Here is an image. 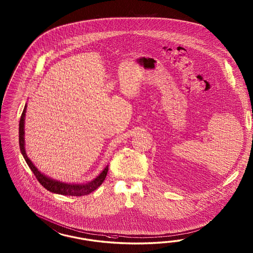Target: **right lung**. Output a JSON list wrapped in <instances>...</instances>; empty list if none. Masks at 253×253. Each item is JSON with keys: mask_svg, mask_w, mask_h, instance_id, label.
I'll use <instances>...</instances> for the list:
<instances>
[{"mask_svg": "<svg viewBox=\"0 0 253 253\" xmlns=\"http://www.w3.org/2000/svg\"><path fill=\"white\" fill-rule=\"evenodd\" d=\"M26 109H27V104L25 105L22 115H21L20 121H19V146H20V151H21L25 161L29 165V167L31 168L32 172L34 173V175L37 178L40 184H42L48 191L59 194V195H64V196H72V197L73 196L81 197V196L89 195L90 193L94 191L96 188H98L107 177L108 165L106 166V168L101 171V173L98 176L95 177L91 182L84 183V184H70V183L68 184V183L60 182V181L52 179L51 177L47 176L39 170L37 167L33 164V162L29 159L28 155L26 153V149H25V138L24 136H25Z\"/></svg>", "mask_w": 253, "mask_h": 253, "instance_id": "obj_1", "label": "right lung"}]
</instances>
